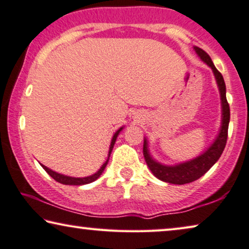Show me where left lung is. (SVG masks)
<instances>
[{
    "instance_id": "left-lung-1",
    "label": "left lung",
    "mask_w": 249,
    "mask_h": 249,
    "mask_svg": "<svg viewBox=\"0 0 249 249\" xmlns=\"http://www.w3.org/2000/svg\"><path fill=\"white\" fill-rule=\"evenodd\" d=\"M194 50L199 55V57L203 62L211 67L213 71L214 77L217 80V84L220 91L221 98V107H222V120H221V128L220 132L215 138L214 142L204 151L199 157L191 160L185 163H181L175 166H166V165L157 163L156 160H153L150 156L148 146H147V140H143V157L147 165H148L151 173L160 178V181L171 183V184H186L191 183L196 179L200 178L203 176L209 169H210L215 164L219 158H220L223 149L226 147L227 138H228V125L230 120V109L228 101L226 98V84L223 81V77L220 71H219L212 63L210 56L204 52L203 49L199 47H194Z\"/></svg>"
}]
</instances>
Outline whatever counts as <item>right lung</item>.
I'll use <instances>...</instances> for the list:
<instances>
[{
	"mask_svg": "<svg viewBox=\"0 0 249 249\" xmlns=\"http://www.w3.org/2000/svg\"><path fill=\"white\" fill-rule=\"evenodd\" d=\"M122 129H124V127H121L113 135V138H112V140H111V145H110V149H109V156H107V161L102 165V166H101V168L99 169L98 172L95 173V174H93L91 176H86V178H71V176H66V175L59 174V173L53 172L50 168L46 167L45 165H42V164H40V165L42 166V168H44L45 171L48 173V174L52 176L53 179H55V181H57L58 183H62V184H65V185H84V184H89V183L94 182L95 179H98L100 178V175L102 174L103 171H104V168H106L107 161H109V157H110V155H111V151H112V148H113V146H114V142H116V140H117V137L119 135V132H120Z\"/></svg>",
	"mask_w": 249,
	"mask_h": 249,
	"instance_id": "1",
	"label": "right lung"
}]
</instances>
